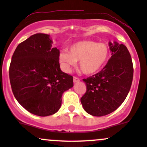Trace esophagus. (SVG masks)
Masks as SVG:
<instances>
[{
    "label": "esophagus",
    "mask_w": 147,
    "mask_h": 147,
    "mask_svg": "<svg viewBox=\"0 0 147 147\" xmlns=\"http://www.w3.org/2000/svg\"><path fill=\"white\" fill-rule=\"evenodd\" d=\"M73 81H74V82H79V81H80V79L78 78V77H74Z\"/></svg>",
    "instance_id": "1"
}]
</instances>
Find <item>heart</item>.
Returning a JSON list of instances; mask_svg holds the SVG:
<instances>
[{"mask_svg": "<svg viewBox=\"0 0 147 147\" xmlns=\"http://www.w3.org/2000/svg\"><path fill=\"white\" fill-rule=\"evenodd\" d=\"M109 54V47L105 44L84 40L71 45L69 51L62 52L59 58L65 72H69L79 60L80 71L86 75H91L100 71L106 65Z\"/></svg>", "mask_w": 147, "mask_h": 147, "instance_id": "1", "label": "heart"}]
</instances>
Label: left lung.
I'll return each mask as SVG.
<instances>
[{
    "mask_svg": "<svg viewBox=\"0 0 147 147\" xmlns=\"http://www.w3.org/2000/svg\"><path fill=\"white\" fill-rule=\"evenodd\" d=\"M112 56L100 72L83 79L87 90L80 101L90 115L102 117L116 110L125 100L133 80L134 68L128 49L109 43Z\"/></svg>",
    "mask_w": 147,
    "mask_h": 147,
    "instance_id": "obj_1",
    "label": "left lung"
}]
</instances>
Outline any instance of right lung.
I'll use <instances>...</instances> for the list:
<instances>
[{"label":"right lung","mask_w":147,"mask_h":147,"mask_svg":"<svg viewBox=\"0 0 147 147\" xmlns=\"http://www.w3.org/2000/svg\"><path fill=\"white\" fill-rule=\"evenodd\" d=\"M49 35H32L16 47L9 78L17 101L33 115L46 117L60 108L63 92L73 86V78L61 71L60 50L52 47Z\"/></svg>","instance_id":"right-lung-1"}]
</instances>
